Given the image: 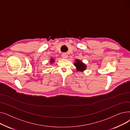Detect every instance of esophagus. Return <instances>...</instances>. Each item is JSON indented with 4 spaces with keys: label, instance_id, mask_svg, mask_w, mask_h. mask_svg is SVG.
I'll return each instance as SVG.
<instances>
[{
    "label": "esophagus",
    "instance_id": "34e87169",
    "mask_svg": "<svg viewBox=\"0 0 130 130\" xmlns=\"http://www.w3.org/2000/svg\"><path fill=\"white\" fill-rule=\"evenodd\" d=\"M62 58H64V59H67L68 58V55L67 54V53H63L62 54Z\"/></svg>",
    "mask_w": 130,
    "mask_h": 130
}]
</instances>
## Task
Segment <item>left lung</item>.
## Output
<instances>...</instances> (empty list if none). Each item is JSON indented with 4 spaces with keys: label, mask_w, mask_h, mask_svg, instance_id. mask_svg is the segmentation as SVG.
Masks as SVG:
<instances>
[{
    "label": "left lung",
    "mask_w": 130,
    "mask_h": 130,
    "mask_svg": "<svg viewBox=\"0 0 130 130\" xmlns=\"http://www.w3.org/2000/svg\"><path fill=\"white\" fill-rule=\"evenodd\" d=\"M74 66L76 67V70L79 72H84L86 69L87 66L84 63H83L80 60L75 59V61L74 63Z\"/></svg>",
    "instance_id": "obj_1"
}]
</instances>
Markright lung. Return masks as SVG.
Returning <instances> with one entry per match:
<instances>
[{"label":"right lung","instance_id":"1","mask_svg":"<svg viewBox=\"0 0 130 130\" xmlns=\"http://www.w3.org/2000/svg\"><path fill=\"white\" fill-rule=\"evenodd\" d=\"M54 61H55V60H54V59L53 58H51L50 59V64H53Z\"/></svg>","mask_w":130,"mask_h":130}]
</instances>
